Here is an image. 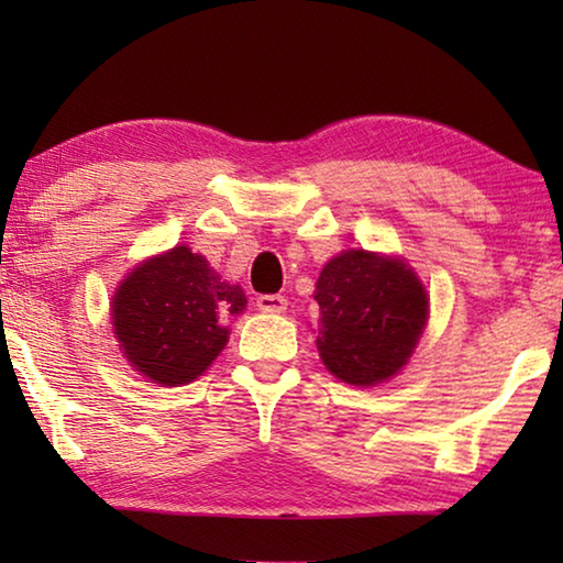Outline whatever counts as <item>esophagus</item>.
I'll return each mask as SVG.
<instances>
[{
	"label": "esophagus",
	"instance_id": "esophagus-1",
	"mask_svg": "<svg viewBox=\"0 0 563 563\" xmlns=\"http://www.w3.org/2000/svg\"><path fill=\"white\" fill-rule=\"evenodd\" d=\"M258 310L261 312H283L285 308H288V298L285 295H258Z\"/></svg>",
	"mask_w": 563,
	"mask_h": 563
}]
</instances>
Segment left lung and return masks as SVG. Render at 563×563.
Returning <instances> with one entry per match:
<instances>
[{
  "mask_svg": "<svg viewBox=\"0 0 563 563\" xmlns=\"http://www.w3.org/2000/svg\"><path fill=\"white\" fill-rule=\"evenodd\" d=\"M316 300L322 312L318 352L347 385L393 377L427 322V292L402 261L345 251L322 268Z\"/></svg>",
  "mask_w": 563,
  "mask_h": 563,
  "instance_id": "left-lung-1",
  "label": "left lung"
}]
</instances>
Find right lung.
Wrapping results in <instances>:
<instances>
[{
  "label": "right lung",
  "mask_w": 563,
  "mask_h": 563,
  "mask_svg": "<svg viewBox=\"0 0 563 563\" xmlns=\"http://www.w3.org/2000/svg\"><path fill=\"white\" fill-rule=\"evenodd\" d=\"M243 308V290L186 245L139 265L111 305L123 355L168 387L194 383L211 365L228 340L221 318Z\"/></svg>",
  "instance_id": "1"
}]
</instances>
